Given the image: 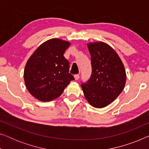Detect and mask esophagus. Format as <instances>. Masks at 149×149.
<instances>
[{
  "label": "esophagus",
  "mask_w": 149,
  "mask_h": 149,
  "mask_svg": "<svg viewBox=\"0 0 149 149\" xmlns=\"http://www.w3.org/2000/svg\"><path fill=\"white\" fill-rule=\"evenodd\" d=\"M74 77L75 80H78V79H79V74H75Z\"/></svg>",
  "instance_id": "esophagus-1"
}]
</instances>
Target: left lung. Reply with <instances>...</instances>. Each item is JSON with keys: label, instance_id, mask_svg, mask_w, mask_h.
Returning <instances> with one entry per match:
<instances>
[{"label": "left lung", "instance_id": "left-lung-1", "mask_svg": "<svg viewBox=\"0 0 149 149\" xmlns=\"http://www.w3.org/2000/svg\"><path fill=\"white\" fill-rule=\"evenodd\" d=\"M87 47L92 72L89 81L81 87L89 104L102 109L113 102L123 90L125 69L119 55L106 42H89Z\"/></svg>", "mask_w": 149, "mask_h": 149}]
</instances>
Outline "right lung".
<instances>
[{"mask_svg": "<svg viewBox=\"0 0 149 149\" xmlns=\"http://www.w3.org/2000/svg\"><path fill=\"white\" fill-rule=\"evenodd\" d=\"M70 42L52 38L42 43L30 57L24 72L26 88L32 96L49 102L60 96L74 77L64 54Z\"/></svg>", "mask_w": 149, "mask_h": 149, "instance_id": "1", "label": "right lung"}]
</instances>
